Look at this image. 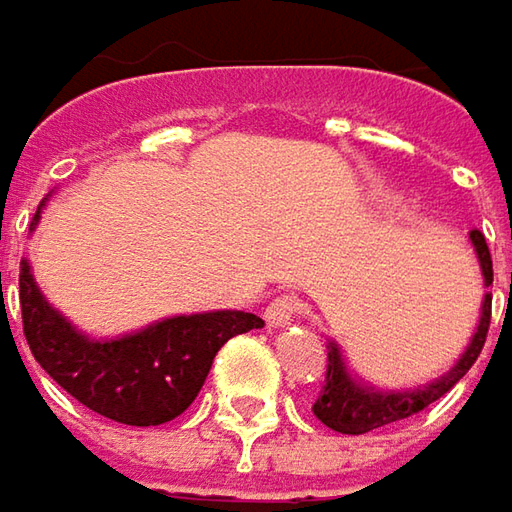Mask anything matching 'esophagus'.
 <instances>
[{
	"mask_svg": "<svg viewBox=\"0 0 512 512\" xmlns=\"http://www.w3.org/2000/svg\"><path fill=\"white\" fill-rule=\"evenodd\" d=\"M297 314H300V300H297L294 294H277L274 300H269V306H266V311H263L266 323H269L272 328L289 326Z\"/></svg>",
	"mask_w": 512,
	"mask_h": 512,
	"instance_id": "34e87169",
	"label": "esophagus"
}]
</instances>
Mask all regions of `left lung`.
Listing matches in <instances>:
<instances>
[{"label": "left lung", "mask_w": 512, "mask_h": 512, "mask_svg": "<svg viewBox=\"0 0 512 512\" xmlns=\"http://www.w3.org/2000/svg\"><path fill=\"white\" fill-rule=\"evenodd\" d=\"M470 243H473V249L479 255V266H482V274H485V286H490L493 283V260H490L485 235L479 229H473L470 232ZM490 300L493 297L485 294L479 326H476V334H473L467 351L462 354V360L456 362L448 374H442L439 379H433L431 385H422L416 391H377L374 385L357 382L348 374L340 348L334 343H328L326 385H323L320 397L314 399V405H311L314 416L331 431L357 436V433L377 431L382 425H391L397 419L425 411L431 402L445 397L450 388L470 371V365L479 360V354L485 348L487 328H490Z\"/></svg>", "instance_id": "obj_1"}]
</instances>
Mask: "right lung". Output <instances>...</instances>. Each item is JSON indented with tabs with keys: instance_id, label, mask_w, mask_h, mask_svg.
Here are the masks:
<instances>
[{
	"instance_id": "obj_1",
	"label": "right lung",
	"mask_w": 512,
	"mask_h": 512,
	"mask_svg": "<svg viewBox=\"0 0 512 512\" xmlns=\"http://www.w3.org/2000/svg\"><path fill=\"white\" fill-rule=\"evenodd\" d=\"M19 306L27 345L47 374L84 408L138 428L184 414L221 345L263 326L249 311H206L169 317L118 340H90L47 303L27 260L19 269Z\"/></svg>"
}]
</instances>
